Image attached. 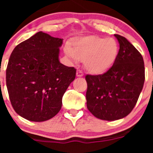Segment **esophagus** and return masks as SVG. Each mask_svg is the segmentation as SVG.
Masks as SVG:
<instances>
[{
    "label": "esophagus",
    "mask_w": 153,
    "mask_h": 153,
    "mask_svg": "<svg viewBox=\"0 0 153 153\" xmlns=\"http://www.w3.org/2000/svg\"><path fill=\"white\" fill-rule=\"evenodd\" d=\"M76 76H79V77L83 76V71H82V70H78L77 71H76Z\"/></svg>",
    "instance_id": "obj_1"
}]
</instances>
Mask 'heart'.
<instances>
[{"mask_svg":"<svg viewBox=\"0 0 153 153\" xmlns=\"http://www.w3.org/2000/svg\"><path fill=\"white\" fill-rule=\"evenodd\" d=\"M66 54L74 62L84 59V67L92 74H102L114 63L119 52L118 43L113 37L90 36L79 39L74 48L67 44Z\"/></svg>","mask_w":153,"mask_h":153,"instance_id":"1","label":"heart"}]
</instances>
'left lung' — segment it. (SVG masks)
Returning a JSON list of instances; mask_svg holds the SVG:
<instances>
[{
    "label": "left lung",
    "instance_id": "1",
    "mask_svg": "<svg viewBox=\"0 0 153 153\" xmlns=\"http://www.w3.org/2000/svg\"><path fill=\"white\" fill-rule=\"evenodd\" d=\"M120 51L111 68L100 75H86V106L97 118L123 119L136 106L145 81L143 58L124 36L114 34Z\"/></svg>",
    "mask_w": 153,
    "mask_h": 153
}]
</instances>
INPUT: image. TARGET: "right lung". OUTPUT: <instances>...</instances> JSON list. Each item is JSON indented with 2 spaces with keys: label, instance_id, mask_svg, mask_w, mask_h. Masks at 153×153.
I'll list each match as a JSON object with an SVG mask.
<instances>
[{
  "label": "right lung",
  "instance_id": "add662e5",
  "mask_svg": "<svg viewBox=\"0 0 153 153\" xmlns=\"http://www.w3.org/2000/svg\"><path fill=\"white\" fill-rule=\"evenodd\" d=\"M63 39L42 31L19 44L10 54L6 84L13 109L23 118L43 122L56 116L76 77L74 67L59 61Z\"/></svg>",
  "mask_w": 153,
  "mask_h": 153
}]
</instances>
